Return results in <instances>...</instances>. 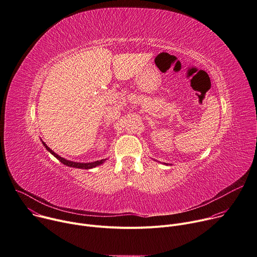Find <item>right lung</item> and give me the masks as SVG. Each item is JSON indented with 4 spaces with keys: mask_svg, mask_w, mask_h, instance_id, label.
Segmentation results:
<instances>
[{
    "mask_svg": "<svg viewBox=\"0 0 257 257\" xmlns=\"http://www.w3.org/2000/svg\"><path fill=\"white\" fill-rule=\"evenodd\" d=\"M43 145L46 147V149L51 153L53 154L57 159H58L59 161H61L63 164L67 165V166H70V167H75V168H80V169H90V168H93V167H96L102 163H104L106 161V159H102V160H97L95 162H91V163H79V162H73V161H69V160H66L65 158H62L60 157L59 155H57L54 151H52L45 143L43 142Z\"/></svg>",
    "mask_w": 257,
    "mask_h": 257,
    "instance_id": "right-lung-1",
    "label": "right lung"
}]
</instances>
